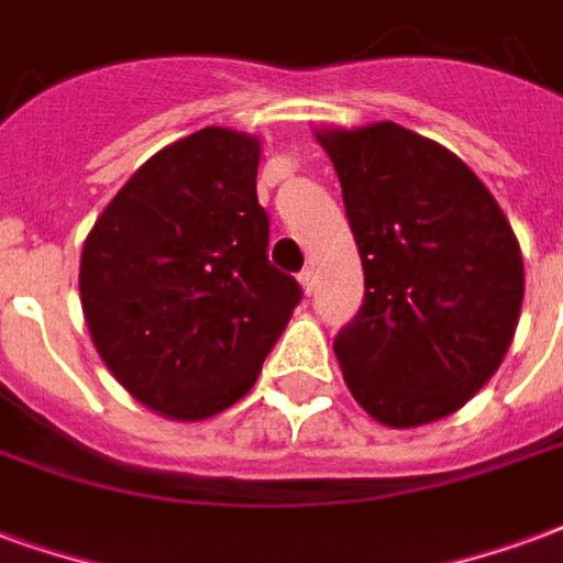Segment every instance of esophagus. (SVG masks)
<instances>
[{
	"label": "esophagus",
	"mask_w": 563,
	"mask_h": 563,
	"mask_svg": "<svg viewBox=\"0 0 563 563\" xmlns=\"http://www.w3.org/2000/svg\"><path fill=\"white\" fill-rule=\"evenodd\" d=\"M298 283H301V289L307 295L313 292V283H316V277H313V271L307 268V271H301V274H298Z\"/></svg>",
	"instance_id": "esophagus-1"
}]
</instances>
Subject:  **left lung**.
<instances>
[{
  "instance_id": "left-lung-1",
  "label": "left lung",
  "mask_w": 563,
  "mask_h": 563,
  "mask_svg": "<svg viewBox=\"0 0 563 563\" xmlns=\"http://www.w3.org/2000/svg\"><path fill=\"white\" fill-rule=\"evenodd\" d=\"M364 265L334 352L357 406L406 430L462 409L501 366L526 295L522 250L460 157L378 122L319 131Z\"/></svg>"
}]
</instances>
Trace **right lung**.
I'll use <instances>...</instances> for the list:
<instances>
[{"instance_id":"1","label":"right lung","mask_w":563,"mask_h":563,"mask_svg":"<svg viewBox=\"0 0 563 563\" xmlns=\"http://www.w3.org/2000/svg\"><path fill=\"white\" fill-rule=\"evenodd\" d=\"M260 140L202 128L152 154L95 220L80 260L91 343L157 415L206 420L260 378L301 286L268 262Z\"/></svg>"}]
</instances>
